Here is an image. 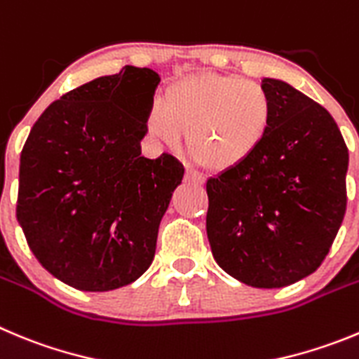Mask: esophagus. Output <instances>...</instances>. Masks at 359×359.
I'll return each mask as SVG.
<instances>
[{
  "label": "esophagus",
  "instance_id": "34e87169",
  "mask_svg": "<svg viewBox=\"0 0 359 359\" xmlns=\"http://www.w3.org/2000/svg\"><path fill=\"white\" fill-rule=\"evenodd\" d=\"M185 180L189 183H194V185H203V183H205V176L199 172H196V170H192V169H187Z\"/></svg>",
  "mask_w": 359,
  "mask_h": 359
}]
</instances>
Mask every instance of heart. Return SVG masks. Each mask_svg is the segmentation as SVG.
I'll list each match as a JSON object with an SVG mask.
<instances>
[{"label": "heart", "mask_w": 359, "mask_h": 359, "mask_svg": "<svg viewBox=\"0 0 359 359\" xmlns=\"http://www.w3.org/2000/svg\"><path fill=\"white\" fill-rule=\"evenodd\" d=\"M274 123V101L258 81L199 72L165 88L147 115L154 139L176 147L187 133L190 156L205 169L226 172L262 149Z\"/></svg>", "instance_id": "1"}]
</instances>
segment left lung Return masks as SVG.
I'll use <instances>...</instances> for the list:
<instances>
[{
	"label": "left lung",
	"mask_w": 359,
	"mask_h": 359,
	"mask_svg": "<svg viewBox=\"0 0 359 359\" xmlns=\"http://www.w3.org/2000/svg\"><path fill=\"white\" fill-rule=\"evenodd\" d=\"M274 123L244 165L206 182L213 258L249 287L281 288L320 267L347 208L349 151L331 114L265 78Z\"/></svg>",
	"instance_id": "1"
}]
</instances>
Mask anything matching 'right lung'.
<instances>
[{
  "label": "right lung",
  "instance_id": "right-lung-1",
  "mask_svg": "<svg viewBox=\"0 0 359 359\" xmlns=\"http://www.w3.org/2000/svg\"><path fill=\"white\" fill-rule=\"evenodd\" d=\"M160 76L126 65L72 88L37 119L19 165L18 220L42 267L65 285L108 292L154 258L183 165L140 156Z\"/></svg>",
  "mask_w": 359,
  "mask_h": 359
}]
</instances>
